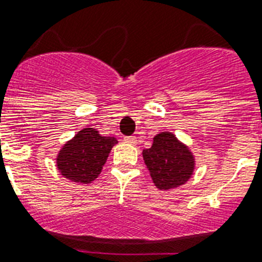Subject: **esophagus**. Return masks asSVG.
I'll return each instance as SVG.
<instances>
[{
  "label": "esophagus",
  "mask_w": 262,
  "mask_h": 262,
  "mask_svg": "<svg viewBox=\"0 0 262 262\" xmlns=\"http://www.w3.org/2000/svg\"><path fill=\"white\" fill-rule=\"evenodd\" d=\"M124 140H125V142H127V144L137 145V138H136L135 136H130V137H125Z\"/></svg>",
  "instance_id": "obj_1"
}]
</instances>
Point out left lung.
Returning <instances> with one entry per match:
<instances>
[{
    "label": "left lung",
    "instance_id": "8db88e82",
    "mask_svg": "<svg viewBox=\"0 0 262 262\" xmlns=\"http://www.w3.org/2000/svg\"><path fill=\"white\" fill-rule=\"evenodd\" d=\"M151 181L160 190H172L184 185L194 174L195 158L188 145L172 132H160L149 149L142 150Z\"/></svg>",
    "mask_w": 262,
    "mask_h": 262
}]
</instances>
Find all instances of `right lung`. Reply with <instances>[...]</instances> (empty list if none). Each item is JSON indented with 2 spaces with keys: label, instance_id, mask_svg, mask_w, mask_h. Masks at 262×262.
Returning a JSON list of instances; mask_svg holds the SVG:
<instances>
[{
  "label": "right lung",
  "instance_id": "add662e5",
  "mask_svg": "<svg viewBox=\"0 0 262 262\" xmlns=\"http://www.w3.org/2000/svg\"><path fill=\"white\" fill-rule=\"evenodd\" d=\"M117 138L100 135L94 127H82L62 145L56 156L58 172L77 184H90L104 168Z\"/></svg>",
  "mask_w": 262,
  "mask_h": 262
}]
</instances>
